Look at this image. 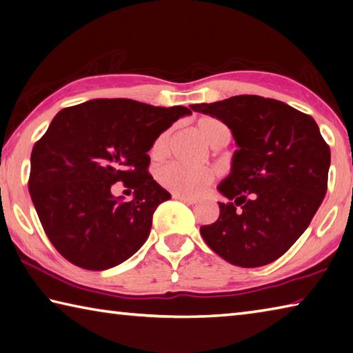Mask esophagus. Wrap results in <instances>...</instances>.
Masks as SVG:
<instances>
[{"label": "esophagus", "instance_id": "34e87169", "mask_svg": "<svg viewBox=\"0 0 353 353\" xmlns=\"http://www.w3.org/2000/svg\"><path fill=\"white\" fill-rule=\"evenodd\" d=\"M172 199H177V201L185 202V203H188V205L196 203V199L188 197V196H183V194H177V193H172Z\"/></svg>", "mask_w": 353, "mask_h": 353}]
</instances>
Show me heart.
<instances>
[{"instance_id": "heart-1", "label": "heart", "mask_w": 353, "mask_h": 353, "mask_svg": "<svg viewBox=\"0 0 353 353\" xmlns=\"http://www.w3.org/2000/svg\"><path fill=\"white\" fill-rule=\"evenodd\" d=\"M196 131L211 148H219L230 140L225 123L214 117H201L196 121ZM171 128L159 134L151 145L150 154L154 160H162L170 151ZM157 181L172 193L188 197L201 196L214 181V171L210 168H190L181 163H170L157 171Z\"/></svg>"}]
</instances>
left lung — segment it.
Listing matches in <instances>:
<instances>
[{
    "label": "left lung",
    "instance_id": "left-lung-1",
    "mask_svg": "<svg viewBox=\"0 0 353 353\" xmlns=\"http://www.w3.org/2000/svg\"><path fill=\"white\" fill-rule=\"evenodd\" d=\"M191 110L223 121L239 150L217 190L228 199L201 227L207 245L227 262L253 268L281 258L327 191L330 148L310 115L259 95H234Z\"/></svg>",
    "mask_w": 353,
    "mask_h": 353
}]
</instances>
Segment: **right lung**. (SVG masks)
<instances>
[{"mask_svg": "<svg viewBox=\"0 0 353 353\" xmlns=\"http://www.w3.org/2000/svg\"><path fill=\"white\" fill-rule=\"evenodd\" d=\"M185 106L95 99L61 110L30 154L29 193L44 233L63 258L86 270L121 264L148 239L152 214L171 194L148 172V151ZM123 181L134 199L110 187Z\"/></svg>", "mask_w": 353, "mask_h": 353, "instance_id": "1", "label": "right lung"}]
</instances>
